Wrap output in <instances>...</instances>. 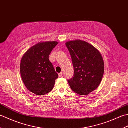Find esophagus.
<instances>
[{
    "mask_svg": "<svg viewBox=\"0 0 128 128\" xmlns=\"http://www.w3.org/2000/svg\"><path fill=\"white\" fill-rule=\"evenodd\" d=\"M59 77H62V72H60V73H59Z\"/></svg>",
    "mask_w": 128,
    "mask_h": 128,
    "instance_id": "34e87169",
    "label": "esophagus"
}]
</instances>
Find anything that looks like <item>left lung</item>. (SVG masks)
Wrapping results in <instances>:
<instances>
[{"label": "left lung", "mask_w": 128, "mask_h": 128, "mask_svg": "<svg viewBox=\"0 0 128 128\" xmlns=\"http://www.w3.org/2000/svg\"><path fill=\"white\" fill-rule=\"evenodd\" d=\"M66 44L72 56L74 77L68 80L72 90L86 96L95 90L101 82L104 64L99 50L82 40H70Z\"/></svg>", "instance_id": "8db88e82"}]
</instances>
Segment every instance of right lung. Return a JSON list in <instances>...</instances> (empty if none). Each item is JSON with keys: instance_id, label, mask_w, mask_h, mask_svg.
I'll use <instances>...</instances> for the list:
<instances>
[{"instance_id": "right-lung-1", "label": "right lung", "mask_w": 128, "mask_h": 128, "mask_svg": "<svg viewBox=\"0 0 128 128\" xmlns=\"http://www.w3.org/2000/svg\"><path fill=\"white\" fill-rule=\"evenodd\" d=\"M58 42H39L24 54L20 62V74L23 82L30 91L42 96L52 90L58 75L49 56Z\"/></svg>"}]
</instances>
